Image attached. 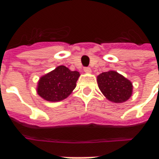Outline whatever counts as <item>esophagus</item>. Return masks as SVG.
<instances>
[{
  "label": "esophagus",
  "mask_w": 159,
  "mask_h": 159,
  "mask_svg": "<svg viewBox=\"0 0 159 159\" xmlns=\"http://www.w3.org/2000/svg\"><path fill=\"white\" fill-rule=\"evenodd\" d=\"M83 70H84V72H86V73H91V68L90 67H85L84 69H83Z\"/></svg>",
  "instance_id": "obj_1"
}]
</instances>
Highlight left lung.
<instances>
[{
	"label": "left lung",
	"instance_id": "obj_1",
	"mask_svg": "<svg viewBox=\"0 0 159 159\" xmlns=\"http://www.w3.org/2000/svg\"><path fill=\"white\" fill-rule=\"evenodd\" d=\"M97 82L107 99L115 103H123L132 94V83L117 71L109 70L101 73L97 76Z\"/></svg>",
	"mask_w": 159,
	"mask_h": 159
}]
</instances>
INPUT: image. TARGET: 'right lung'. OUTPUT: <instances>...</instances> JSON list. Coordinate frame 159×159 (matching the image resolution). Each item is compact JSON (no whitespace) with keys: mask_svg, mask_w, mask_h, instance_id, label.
I'll list each match as a JSON object with an SVG mask.
<instances>
[{"mask_svg":"<svg viewBox=\"0 0 159 159\" xmlns=\"http://www.w3.org/2000/svg\"><path fill=\"white\" fill-rule=\"evenodd\" d=\"M80 74L71 71L64 66H58L51 72L41 77L37 93L48 101H59L69 96L76 88V83Z\"/></svg>","mask_w":159,"mask_h":159,"instance_id":"add662e5","label":"right lung"}]
</instances>
